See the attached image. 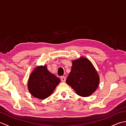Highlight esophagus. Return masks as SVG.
<instances>
[{"label": "esophagus", "instance_id": "1", "mask_svg": "<svg viewBox=\"0 0 126 126\" xmlns=\"http://www.w3.org/2000/svg\"><path fill=\"white\" fill-rule=\"evenodd\" d=\"M61 81L62 82H65V80H66L65 77L64 76H62V77H61Z\"/></svg>", "mask_w": 126, "mask_h": 126}]
</instances>
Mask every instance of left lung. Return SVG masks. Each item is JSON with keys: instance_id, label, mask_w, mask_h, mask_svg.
<instances>
[{"instance_id": "1", "label": "left lung", "mask_w": 126, "mask_h": 126, "mask_svg": "<svg viewBox=\"0 0 126 126\" xmlns=\"http://www.w3.org/2000/svg\"><path fill=\"white\" fill-rule=\"evenodd\" d=\"M73 66L66 83L76 93L82 97L92 94L98 87L100 77L97 71L88 59L81 57L72 61Z\"/></svg>"}]
</instances>
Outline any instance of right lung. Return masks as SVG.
<instances>
[{"label":"right lung","instance_id":"add662e5","mask_svg":"<svg viewBox=\"0 0 126 126\" xmlns=\"http://www.w3.org/2000/svg\"><path fill=\"white\" fill-rule=\"evenodd\" d=\"M60 79L48 71L47 65L38 66L29 76L28 87L34 97L43 100L52 94Z\"/></svg>","mask_w":126,"mask_h":126}]
</instances>
